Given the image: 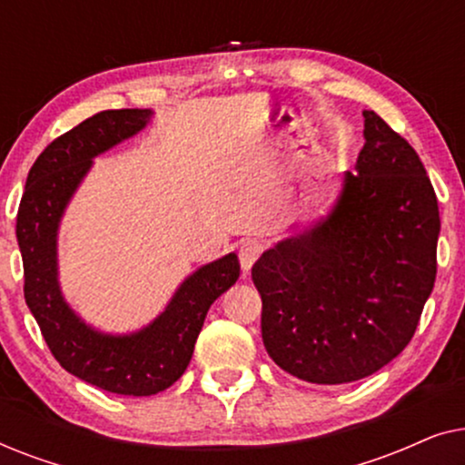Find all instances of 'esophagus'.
<instances>
[{
	"instance_id": "esophagus-1",
	"label": "esophagus",
	"mask_w": 465,
	"mask_h": 465,
	"mask_svg": "<svg viewBox=\"0 0 465 465\" xmlns=\"http://www.w3.org/2000/svg\"><path fill=\"white\" fill-rule=\"evenodd\" d=\"M262 252H264V241L245 239L239 247V260H241V266H243V271H250L253 262L262 256Z\"/></svg>"
}]
</instances>
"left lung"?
Instances as JSON below:
<instances>
[{
	"mask_svg": "<svg viewBox=\"0 0 465 465\" xmlns=\"http://www.w3.org/2000/svg\"><path fill=\"white\" fill-rule=\"evenodd\" d=\"M364 137L330 218L252 269L266 351L317 385L351 383L398 358L436 282L440 215L421 158L372 110Z\"/></svg>",
	"mask_w": 465,
	"mask_h": 465,
	"instance_id": "obj_1",
	"label": "left lung"
}]
</instances>
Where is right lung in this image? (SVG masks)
Listing matches in <instances>:
<instances>
[{
	"mask_svg": "<svg viewBox=\"0 0 465 465\" xmlns=\"http://www.w3.org/2000/svg\"><path fill=\"white\" fill-rule=\"evenodd\" d=\"M150 110H105L50 142L27 175L16 215L25 302L54 360L86 383L123 396H152L182 377L215 298L239 279L237 253L190 275L154 323L131 336H105L80 322L56 283V226L91 158L135 135Z\"/></svg>",
	"mask_w": 465,
	"mask_h": 465,
	"instance_id": "right-lung-1",
	"label": "right lung"
}]
</instances>
